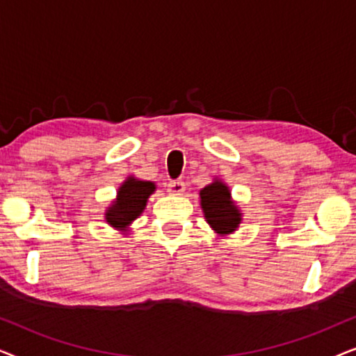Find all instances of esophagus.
Listing matches in <instances>:
<instances>
[{
  "label": "esophagus",
  "instance_id": "34e87169",
  "mask_svg": "<svg viewBox=\"0 0 356 356\" xmlns=\"http://www.w3.org/2000/svg\"><path fill=\"white\" fill-rule=\"evenodd\" d=\"M184 189H186V184L179 181V179H175V181L168 183V193L172 194V196H181Z\"/></svg>",
  "mask_w": 356,
  "mask_h": 356
}]
</instances>
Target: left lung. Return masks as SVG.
I'll list each match as a JSON object with an SVG mask.
<instances>
[{
  "mask_svg": "<svg viewBox=\"0 0 356 356\" xmlns=\"http://www.w3.org/2000/svg\"><path fill=\"white\" fill-rule=\"evenodd\" d=\"M199 201L204 218L209 227L218 236H228L240 228L243 212L233 201L228 184L220 178H213L212 183L199 191Z\"/></svg>",
  "mask_w": 356,
  "mask_h": 356,
  "instance_id": "left-lung-1",
  "label": "left lung"
}]
</instances>
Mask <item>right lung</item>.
<instances>
[{
  "mask_svg": "<svg viewBox=\"0 0 356 356\" xmlns=\"http://www.w3.org/2000/svg\"><path fill=\"white\" fill-rule=\"evenodd\" d=\"M154 181L139 179L129 175L116 189V197L105 209V222L121 235H128L129 227L147 206L149 197L155 193Z\"/></svg>",
  "mask_w": 356,
  "mask_h": 356,
  "instance_id": "add662e5",
  "label": "right lung"
}]
</instances>
